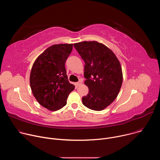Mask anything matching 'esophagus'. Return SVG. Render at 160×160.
Segmentation results:
<instances>
[{
    "mask_svg": "<svg viewBox=\"0 0 160 160\" xmlns=\"http://www.w3.org/2000/svg\"><path fill=\"white\" fill-rule=\"evenodd\" d=\"M81 84H82V81L80 80L78 82H77V86H80Z\"/></svg>",
    "mask_w": 160,
    "mask_h": 160,
    "instance_id": "1",
    "label": "esophagus"
}]
</instances>
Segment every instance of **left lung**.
Returning a JSON list of instances; mask_svg holds the SVG:
<instances>
[{
	"instance_id": "1",
	"label": "left lung",
	"mask_w": 160,
	"mask_h": 160,
	"mask_svg": "<svg viewBox=\"0 0 160 160\" xmlns=\"http://www.w3.org/2000/svg\"><path fill=\"white\" fill-rule=\"evenodd\" d=\"M85 62V84L88 94L82 103L94 111H101L117 98L123 82L120 63L115 54L106 45L96 41L74 43Z\"/></svg>"
}]
</instances>
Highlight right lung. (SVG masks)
Instances as JSON below:
<instances>
[{
  "mask_svg": "<svg viewBox=\"0 0 160 160\" xmlns=\"http://www.w3.org/2000/svg\"><path fill=\"white\" fill-rule=\"evenodd\" d=\"M73 44H56L48 48L34 62L30 77L32 93L43 107L57 111L66 104L75 85L68 81L65 62Z\"/></svg>",
  "mask_w": 160,
  "mask_h": 160,
  "instance_id": "add662e5",
  "label": "right lung"
}]
</instances>
